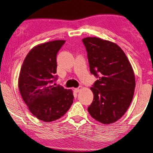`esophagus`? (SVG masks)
<instances>
[{
  "instance_id": "34e87169",
  "label": "esophagus",
  "mask_w": 153,
  "mask_h": 153,
  "mask_svg": "<svg viewBox=\"0 0 153 153\" xmlns=\"http://www.w3.org/2000/svg\"><path fill=\"white\" fill-rule=\"evenodd\" d=\"M82 89V87L81 86H80V87H77V88H75L74 89V90L76 91V92H78V91H80V89Z\"/></svg>"
}]
</instances>
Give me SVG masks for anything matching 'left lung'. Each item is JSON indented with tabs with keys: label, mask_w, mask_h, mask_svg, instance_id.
<instances>
[{
	"label": "left lung",
	"mask_w": 153,
	"mask_h": 153,
	"mask_svg": "<svg viewBox=\"0 0 153 153\" xmlns=\"http://www.w3.org/2000/svg\"><path fill=\"white\" fill-rule=\"evenodd\" d=\"M82 40L90 73L98 78L90 88L94 99L87 110L96 120L109 125L123 117L131 104L136 86L134 71L117 45L99 38Z\"/></svg>",
	"instance_id": "left-lung-1"
}]
</instances>
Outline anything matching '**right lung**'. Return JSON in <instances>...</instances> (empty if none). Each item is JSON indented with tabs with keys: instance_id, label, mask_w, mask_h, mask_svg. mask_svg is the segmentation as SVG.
<instances>
[{
	"instance_id": "obj_1",
	"label": "right lung",
	"mask_w": 153,
	"mask_h": 153,
	"mask_svg": "<svg viewBox=\"0 0 153 153\" xmlns=\"http://www.w3.org/2000/svg\"><path fill=\"white\" fill-rule=\"evenodd\" d=\"M65 42L54 40L34 47L20 71L18 85L22 99L30 113L44 122L62 117L73 102L72 90L54 84L58 78L56 55Z\"/></svg>"
}]
</instances>
